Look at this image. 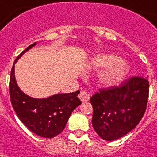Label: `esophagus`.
Listing matches in <instances>:
<instances>
[{
  "instance_id": "esophagus-1",
  "label": "esophagus",
  "mask_w": 157,
  "mask_h": 157,
  "mask_svg": "<svg viewBox=\"0 0 157 157\" xmlns=\"http://www.w3.org/2000/svg\"><path fill=\"white\" fill-rule=\"evenodd\" d=\"M79 98L81 99V101L82 102H86V101H89L90 97H89V93H87V92H85V91H81V93L79 94Z\"/></svg>"
}]
</instances>
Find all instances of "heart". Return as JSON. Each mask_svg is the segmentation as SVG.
<instances>
[{"label": "heart", "mask_w": 157, "mask_h": 157, "mask_svg": "<svg viewBox=\"0 0 157 157\" xmlns=\"http://www.w3.org/2000/svg\"><path fill=\"white\" fill-rule=\"evenodd\" d=\"M95 68L105 67L100 73L99 78L104 85L109 86L114 85L120 80L126 70L125 64L114 55H101L95 58L92 62Z\"/></svg>", "instance_id": "1"}]
</instances>
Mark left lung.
<instances>
[{"mask_svg": "<svg viewBox=\"0 0 157 157\" xmlns=\"http://www.w3.org/2000/svg\"><path fill=\"white\" fill-rule=\"evenodd\" d=\"M148 93V81L140 76H132L119 86L100 89L90 98L96 132L112 141L131 132L145 113Z\"/></svg>", "mask_w": 157, "mask_h": 157, "instance_id": "1", "label": "left lung"}]
</instances>
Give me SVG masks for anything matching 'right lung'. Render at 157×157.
Here are the masks:
<instances>
[{"label": "right lung", "mask_w": 157, "mask_h": 157, "mask_svg": "<svg viewBox=\"0 0 157 157\" xmlns=\"http://www.w3.org/2000/svg\"><path fill=\"white\" fill-rule=\"evenodd\" d=\"M36 44L35 42L27 47L14 61L9 80L10 100L19 119L30 131L41 137L52 138L64 130L71 113L82 102L77 97L79 90L36 99L20 89L14 75V65L26 51Z\"/></svg>", "instance_id": "1"}]
</instances>
